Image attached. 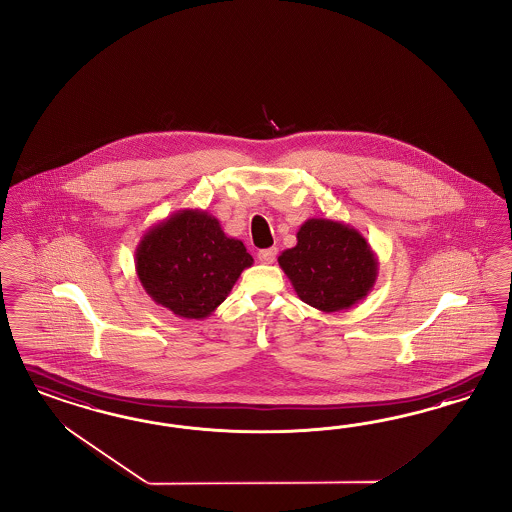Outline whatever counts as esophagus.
Wrapping results in <instances>:
<instances>
[{
  "instance_id": "esophagus-1",
  "label": "esophagus",
  "mask_w": 512,
  "mask_h": 512,
  "mask_svg": "<svg viewBox=\"0 0 512 512\" xmlns=\"http://www.w3.org/2000/svg\"><path fill=\"white\" fill-rule=\"evenodd\" d=\"M276 255H278V249L276 248L261 249V251L257 253L259 261L264 264L274 263V261H276Z\"/></svg>"
}]
</instances>
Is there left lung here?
<instances>
[{
  "label": "left lung",
  "mask_w": 512,
  "mask_h": 512,
  "mask_svg": "<svg viewBox=\"0 0 512 512\" xmlns=\"http://www.w3.org/2000/svg\"><path fill=\"white\" fill-rule=\"evenodd\" d=\"M295 248L278 257L298 298L315 310H349L366 298L379 274L368 240L334 219L311 217L296 233Z\"/></svg>",
  "instance_id": "left-lung-1"
}]
</instances>
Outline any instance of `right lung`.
Masks as SVG:
<instances>
[{
	"label": "right lung",
	"mask_w": 512,
	"mask_h": 512,
	"mask_svg": "<svg viewBox=\"0 0 512 512\" xmlns=\"http://www.w3.org/2000/svg\"><path fill=\"white\" fill-rule=\"evenodd\" d=\"M253 264L242 240L204 210H178L150 227L135 251L140 285L155 304L184 319H206Z\"/></svg>",
	"instance_id": "add662e5"
}]
</instances>
